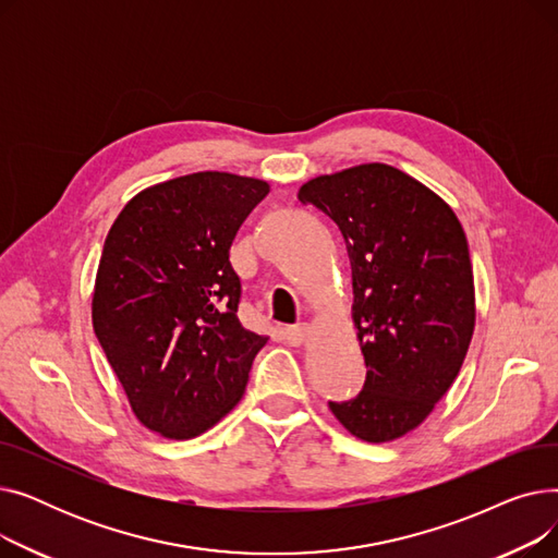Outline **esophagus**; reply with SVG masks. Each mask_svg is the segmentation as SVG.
I'll list each match as a JSON object with an SVG mask.
<instances>
[{
  "label": "esophagus",
  "mask_w": 558,
  "mask_h": 558,
  "mask_svg": "<svg viewBox=\"0 0 558 558\" xmlns=\"http://www.w3.org/2000/svg\"><path fill=\"white\" fill-rule=\"evenodd\" d=\"M307 326L301 324V326H291V328H282V337L287 343L291 345H301L305 339H307Z\"/></svg>",
  "instance_id": "obj_1"
}]
</instances>
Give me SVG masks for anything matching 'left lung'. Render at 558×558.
<instances>
[{"label": "left lung", "instance_id": "8db88e82", "mask_svg": "<svg viewBox=\"0 0 558 558\" xmlns=\"http://www.w3.org/2000/svg\"><path fill=\"white\" fill-rule=\"evenodd\" d=\"M299 198L343 234L368 368L357 398L330 409L362 441H396L448 393L471 345L475 282L465 232L441 196L383 162L316 175Z\"/></svg>", "mask_w": 558, "mask_h": 558}]
</instances>
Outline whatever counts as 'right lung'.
I'll use <instances>...</instances> for the list:
<instances>
[{
    "label": "right lung",
    "mask_w": 558,
    "mask_h": 558,
    "mask_svg": "<svg viewBox=\"0 0 558 558\" xmlns=\"http://www.w3.org/2000/svg\"><path fill=\"white\" fill-rule=\"evenodd\" d=\"M269 183L198 171L135 194L114 219L97 269L93 326L137 421L194 438L244 396L269 337L238 318L230 244Z\"/></svg>",
    "instance_id": "1"
}]
</instances>
